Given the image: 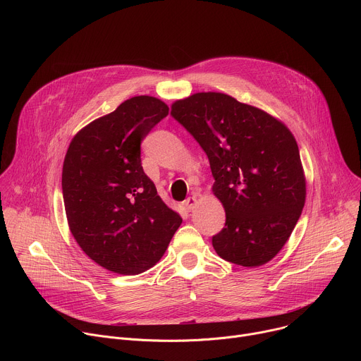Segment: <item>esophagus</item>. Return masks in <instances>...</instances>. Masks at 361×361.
Masks as SVG:
<instances>
[{"mask_svg":"<svg viewBox=\"0 0 361 361\" xmlns=\"http://www.w3.org/2000/svg\"><path fill=\"white\" fill-rule=\"evenodd\" d=\"M183 204H184V207H185L187 212H191V210L195 207V204H197V197H195V195H191V197H188Z\"/></svg>","mask_w":361,"mask_h":361,"instance_id":"obj_1","label":"esophagus"}]
</instances>
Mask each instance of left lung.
Returning <instances> with one entry per match:
<instances>
[{"instance_id": "obj_1", "label": "left lung", "mask_w": 361, "mask_h": 361, "mask_svg": "<svg viewBox=\"0 0 361 361\" xmlns=\"http://www.w3.org/2000/svg\"><path fill=\"white\" fill-rule=\"evenodd\" d=\"M173 117L205 151L226 227L213 237L226 262L259 267L290 238L305 202L298 145L287 126L224 92L177 99Z\"/></svg>"}]
</instances>
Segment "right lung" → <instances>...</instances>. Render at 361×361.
<instances>
[{
	"label": "right lung",
	"instance_id": "add662e5",
	"mask_svg": "<svg viewBox=\"0 0 361 361\" xmlns=\"http://www.w3.org/2000/svg\"><path fill=\"white\" fill-rule=\"evenodd\" d=\"M167 114L156 97L128 98L82 127L66 154L61 184L70 231L92 262L117 274L151 269L183 221L141 167V140Z\"/></svg>",
	"mask_w": 361,
	"mask_h": 361
}]
</instances>
